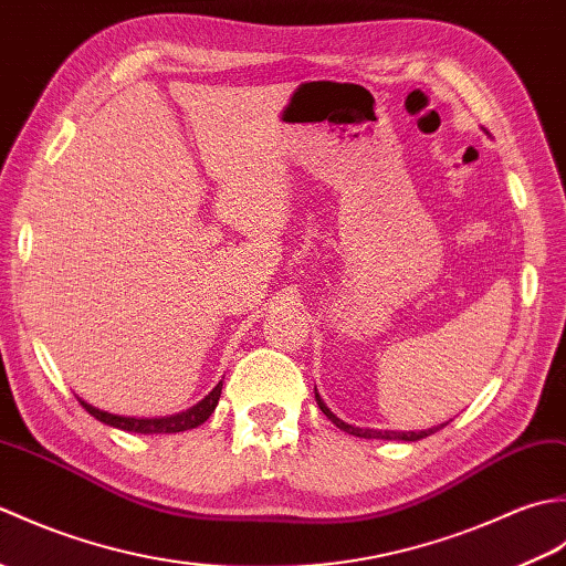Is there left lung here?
I'll use <instances>...</instances> for the list:
<instances>
[{
    "mask_svg": "<svg viewBox=\"0 0 566 566\" xmlns=\"http://www.w3.org/2000/svg\"><path fill=\"white\" fill-rule=\"evenodd\" d=\"M316 403H318V408L323 413H326V418L331 420V423H335L338 426L340 430H345V432H350V436H355V438H365V440H406V442H416V440H420V438H428V436H432V432H438L444 423H440L438 428H428V430H375V428H357V426H350V423H345L343 418H338L335 416L331 408L326 406V401L321 399V394L316 391Z\"/></svg>",
    "mask_w": 566,
    "mask_h": 566,
    "instance_id": "1",
    "label": "left lung"
}]
</instances>
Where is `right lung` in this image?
<instances>
[{"instance_id": "1", "label": "right lung", "mask_w": 566, "mask_h": 566, "mask_svg": "<svg viewBox=\"0 0 566 566\" xmlns=\"http://www.w3.org/2000/svg\"><path fill=\"white\" fill-rule=\"evenodd\" d=\"M221 389H223V381L216 384V387L203 396L199 403H195L187 411H179L175 416H160V418H136V416H118V413H109V411H102V408L87 403L84 399H80V403L87 408V411L102 420V423L118 428V430H128V432H140V436H167V432H182V430H191L201 426L203 420H207L213 408L219 406L221 399Z\"/></svg>"}]
</instances>
